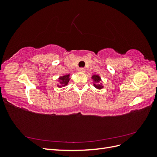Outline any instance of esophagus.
<instances>
[{
    "label": "esophagus",
    "mask_w": 157,
    "mask_h": 157,
    "mask_svg": "<svg viewBox=\"0 0 157 157\" xmlns=\"http://www.w3.org/2000/svg\"><path fill=\"white\" fill-rule=\"evenodd\" d=\"M78 71L79 72H80V73H84L85 72V69L84 68H80L79 69H78Z\"/></svg>",
    "instance_id": "esophagus-1"
}]
</instances>
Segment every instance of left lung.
<instances>
[{
    "mask_svg": "<svg viewBox=\"0 0 157 157\" xmlns=\"http://www.w3.org/2000/svg\"><path fill=\"white\" fill-rule=\"evenodd\" d=\"M92 78L93 79V81H94V86L96 88L101 89L103 88V86L101 84V83H100L101 78L99 75H94L92 77Z\"/></svg>",
    "mask_w": 157,
    "mask_h": 157,
    "instance_id": "left-lung-1",
    "label": "left lung"
}]
</instances>
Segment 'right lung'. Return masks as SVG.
Returning a JSON list of instances; mask_svg holds the SVG:
<instances>
[{"mask_svg": "<svg viewBox=\"0 0 157 157\" xmlns=\"http://www.w3.org/2000/svg\"><path fill=\"white\" fill-rule=\"evenodd\" d=\"M70 78H69V75H65L63 77H60L59 78V84L58 85V86L61 88L63 86H67L68 84V82L69 81Z\"/></svg>", "mask_w": 157, "mask_h": 157, "instance_id": "1", "label": "right lung"}]
</instances>
